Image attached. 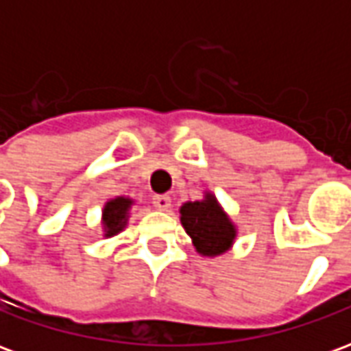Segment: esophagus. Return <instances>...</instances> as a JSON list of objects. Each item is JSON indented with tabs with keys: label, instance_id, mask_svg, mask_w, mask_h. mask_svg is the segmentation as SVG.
<instances>
[{
	"label": "esophagus",
	"instance_id": "obj_1",
	"mask_svg": "<svg viewBox=\"0 0 351 351\" xmlns=\"http://www.w3.org/2000/svg\"><path fill=\"white\" fill-rule=\"evenodd\" d=\"M152 203L158 210H169L171 208V197L169 195H154Z\"/></svg>",
	"mask_w": 351,
	"mask_h": 351
}]
</instances>
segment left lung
I'll return each instance as SVG.
<instances>
[{
    "mask_svg": "<svg viewBox=\"0 0 351 351\" xmlns=\"http://www.w3.org/2000/svg\"><path fill=\"white\" fill-rule=\"evenodd\" d=\"M180 223L195 252L205 258L221 256L235 244L237 226L213 191H205L199 201H186L180 206Z\"/></svg>",
    "mask_w": 351,
    "mask_h": 351,
    "instance_id": "left-lung-1",
    "label": "left lung"
}]
</instances>
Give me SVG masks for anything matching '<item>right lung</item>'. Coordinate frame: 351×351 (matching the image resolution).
<instances>
[{"instance_id": "obj_1", "label": "right lung", "mask_w": 351, "mask_h": 351, "mask_svg": "<svg viewBox=\"0 0 351 351\" xmlns=\"http://www.w3.org/2000/svg\"><path fill=\"white\" fill-rule=\"evenodd\" d=\"M135 205V201L125 195H118L114 199H108L103 205L101 210V228H103V237L110 239V237L122 233L128 221H130L131 208Z\"/></svg>"}]
</instances>
